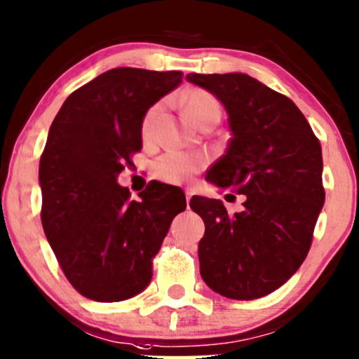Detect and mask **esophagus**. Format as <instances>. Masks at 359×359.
<instances>
[{"label":"esophagus","instance_id":"obj_1","mask_svg":"<svg viewBox=\"0 0 359 359\" xmlns=\"http://www.w3.org/2000/svg\"><path fill=\"white\" fill-rule=\"evenodd\" d=\"M193 194H194V191L191 189V188H186L184 189V196H186V201H189L191 198H193Z\"/></svg>","mask_w":359,"mask_h":359}]
</instances>
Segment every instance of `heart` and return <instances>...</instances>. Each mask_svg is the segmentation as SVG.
<instances>
[{
  "label": "heart",
  "instance_id": "heart-1",
  "mask_svg": "<svg viewBox=\"0 0 359 359\" xmlns=\"http://www.w3.org/2000/svg\"><path fill=\"white\" fill-rule=\"evenodd\" d=\"M186 110L189 117L196 123H201L203 120L209 117H221V105L214 95L206 90H193L186 97ZM163 110L161 104L153 105L147 111L143 118L142 132L147 140H151L155 135L156 120L160 117ZM204 166V158L194 153H186L178 150H170L158 158L155 163V175L163 181L168 183H186L193 178Z\"/></svg>",
  "mask_w": 359,
  "mask_h": 359
}]
</instances>
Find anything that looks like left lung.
I'll use <instances>...</instances> for the list:
<instances>
[{"label": "left lung", "mask_w": 359, "mask_h": 359, "mask_svg": "<svg viewBox=\"0 0 359 359\" xmlns=\"http://www.w3.org/2000/svg\"><path fill=\"white\" fill-rule=\"evenodd\" d=\"M224 105L229 147L206 175L209 183L245 194L241 212L221 199L191 198L203 217L199 271L209 288L254 300L299 271L325 203L322 147L288 97L248 74H188Z\"/></svg>", "instance_id": "1"}]
</instances>
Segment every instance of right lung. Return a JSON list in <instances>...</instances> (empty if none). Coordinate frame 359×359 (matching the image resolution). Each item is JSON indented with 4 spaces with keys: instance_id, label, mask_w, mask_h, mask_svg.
Here are the masks:
<instances>
[{
    "instance_id": "add662e5",
    "label": "right lung",
    "mask_w": 359,
    "mask_h": 359,
    "mask_svg": "<svg viewBox=\"0 0 359 359\" xmlns=\"http://www.w3.org/2000/svg\"><path fill=\"white\" fill-rule=\"evenodd\" d=\"M180 71L110 69L72 92L49 128L39 161L44 234L64 276L95 302H122L151 280V259L184 193L158 181L130 199L117 183L142 150L148 109L181 83Z\"/></svg>"
}]
</instances>
